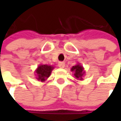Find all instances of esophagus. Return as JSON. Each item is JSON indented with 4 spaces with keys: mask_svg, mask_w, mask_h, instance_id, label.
<instances>
[{
    "mask_svg": "<svg viewBox=\"0 0 121 121\" xmlns=\"http://www.w3.org/2000/svg\"><path fill=\"white\" fill-rule=\"evenodd\" d=\"M58 66H59L60 68H64V66H65V63L63 62V61H60V62L58 63Z\"/></svg>",
    "mask_w": 121,
    "mask_h": 121,
    "instance_id": "esophagus-1",
    "label": "esophagus"
}]
</instances>
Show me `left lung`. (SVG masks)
<instances>
[{
    "instance_id": "obj_1",
    "label": "left lung",
    "mask_w": 121,
    "mask_h": 121,
    "mask_svg": "<svg viewBox=\"0 0 121 121\" xmlns=\"http://www.w3.org/2000/svg\"><path fill=\"white\" fill-rule=\"evenodd\" d=\"M71 71L74 72V76L78 80H83V76L85 74L84 69L80 64H76L71 69Z\"/></svg>"
}]
</instances>
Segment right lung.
<instances>
[{
  "mask_svg": "<svg viewBox=\"0 0 121 121\" xmlns=\"http://www.w3.org/2000/svg\"><path fill=\"white\" fill-rule=\"evenodd\" d=\"M53 69L54 67L52 66L47 64H40L36 70L37 80L41 82L45 81L48 78H49Z\"/></svg>",
  "mask_w": 121,
  "mask_h": 121,
  "instance_id": "1",
  "label": "right lung"
}]
</instances>
